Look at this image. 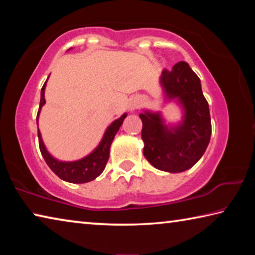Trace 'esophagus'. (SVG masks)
<instances>
[{"label":"esophagus","instance_id":"obj_1","mask_svg":"<svg viewBox=\"0 0 255 255\" xmlns=\"http://www.w3.org/2000/svg\"><path fill=\"white\" fill-rule=\"evenodd\" d=\"M141 105V99L139 97H132L128 102V108L130 111H135Z\"/></svg>","mask_w":255,"mask_h":255}]
</instances>
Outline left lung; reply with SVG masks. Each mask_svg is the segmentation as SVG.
Listing matches in <instances>:
<instances>
[{"label":"left lung","mask_w":255,"mask_h":255,"mask_svg":"<svg viewBox=\"0 0 255 255\" xmlns=\"http://www.w3.org/2000/svg\"><path fill=\"white\" fill-rule=\"evenodd\" d=\"M164 102H174L181 119L166 122L161 111L143 109L144 156L155 169L180 173L195 165L209 144L211 122L201 82L187 62H179L159 76Z\"/></svg>","instance_id":"8db88e82"}]
</instances>
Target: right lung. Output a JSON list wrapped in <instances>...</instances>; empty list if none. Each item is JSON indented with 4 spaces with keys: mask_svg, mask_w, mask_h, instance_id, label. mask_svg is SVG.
Instances as JSON below:
<instances>
[{
    "mask_svg": "<svg viewBox=\"0 0 255 255\" xmlns=\"http://www.w3.org/2000/svg\"><path fill=\"white\" fill-rule=\"evenodd\" d=\"M72 49V48H71ZM70 50V49H68ZM46 80L44 86L41 88V96H40V105L39 110H38L37 115V125L38 120H39V115L41 111L42 106L46 103L45 100V89L47 85ZM127 117V114H125L112 122L109 126L107 127L105 133L101 138L100 143L94 148L91 153H89L86 156L82 157L76 161H60V159L54 157L51 155L48 149H47L46 145L42 140L41 132L38 127V139H39V148L42 157L47 163V165L49 166V169L54 172V173L64 181L70 183H86L90 182L94 179H97L100 175L103 170H105L106 164L109 159L110 155V146L112 140L116 136V133L118 132L120 126H122L125 118Z\"/></svg>",
    "mask_w": 255,
    "mask_h": 255,
    "instance_id": "obj_1",
    "label": "right lung"
}]
</instances>
